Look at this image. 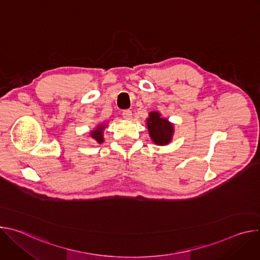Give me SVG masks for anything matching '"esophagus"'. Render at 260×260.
Here are the masks:
<instances>
[{
  "label": "esophagus",
  "instance_id": "34e87169",
  "mask_svg": "<svg viewBox=\"0 0 260 260\" xmlns=\"http://www.w3.org/2000/svg\"><path fill=\"white\" fill-rule=\"evenodd\" d=\"M122 116L125 120H131L132 117H133V114H132V111L129 110H124L122 112Z\"/></svg>",
  "mask_w": 260,
  "mask_h": 260
}]
</instances>
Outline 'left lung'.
I'll list each match as a JSON object with an SVG mask.
<instances>
[{"mask_svg": "<svg viewBox=\"0 0 260 260\" xmlns=\"http://www.w3.org/2000/svg\"><path fill=\"white\" fill-rule=\"evenodd\" d=\"M146 121L148 133L155 145L166 146L171 143L175 133L174 123L169 121L166 117H162L158 111L149 112V117Z\"/></svg>", "mask_w": 260, "mask_h": 260, "instance_id": "obj_1", "label": "left lung"}]
</instances>
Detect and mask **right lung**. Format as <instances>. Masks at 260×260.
I'll return each mask as SVG.
<instances>
[{"label": "right lung", "mask_w": 260, "mask_h": 260, "mask_svg": "<svg viewBox=\"0 0 260 260\" xmlns=\"http://www.w3.org/2000/svg\"><path fill=\"white\" fill-rule=\"evenodd\" d=\"M107 127V123H99L96 126H94L93 129L90 131L89 135L90 137L99 144H102L104 140V131Z\"/></svg>", "instance_id": "add662e5"}]
</instances>
